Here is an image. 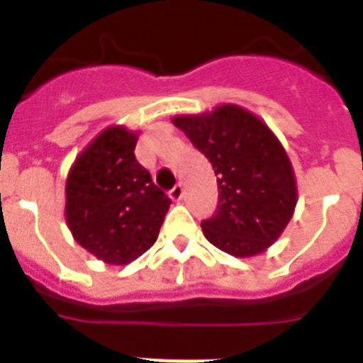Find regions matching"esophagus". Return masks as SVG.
Returning a JSON list of instances; mask_svg holds the SVG:
<instances>
[{"mask_svg":"<svg viewBox=\"0 0 363 363\" xmlns=\"http://www.w3.org/2000/svg\"><path fill=\"white\" fill-rule=\"evenodd\" d=\"M169 196L172 198V200H182V198H184V185L182 184H176L174 187L171 189V192H169Z\"/></svg>","mask_w":363,"mask_h":363,"instance_id":"obj_1","label":"esophagus"}]
</instances>
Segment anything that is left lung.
Here are the masks:
<instances>
[{
    "label": "left lung",
    "instance_id": "left-lung-1",
    "mask_svg": "<svg viewBox=\"0 0 363 363\" xmlns=\"http://www.w3.org/2000/svg\"><path fill=\"white\" fill-rule=\"evenodd\" d=\"M172 123L216 174L218 209L201 221L205 238L236 258L264 252L280 238L298 200L293 165L278 138L252 112L230 104Z\"/></svg>",
    "mask_w": 363,
    "mask_h": 363
}]
</instances>
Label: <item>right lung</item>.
<instances>
[{
    "mask_svg": "<svg viewBox=\"0 0 363 363\" xmlns=\"http://www.w3.org/2000/svg\"><path fill=\"white\" fill-rule=\"evenodd\" d=\"M136 142L133 130L108 127L82 150L67 176V225L105 264H130L149 251L171 205L138 163Z\"/></svg>",
    "mask_w": 363,
    "mask_h": 363,
    "instance_id": "obj_1",
    "label": "right lung"
}]
</instances>
